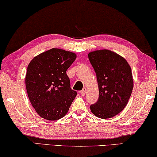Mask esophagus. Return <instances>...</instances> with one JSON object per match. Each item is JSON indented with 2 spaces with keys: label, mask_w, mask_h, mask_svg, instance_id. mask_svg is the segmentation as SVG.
<instances>
[{
  "label": "esophagus",
  "mask_w": 157,
  "mask_h": 157,
  "mask_svg": "<svg viewBox=\"0 0 157 157\" xmlns=\"http://www.w3.org/2000/svg\"><path fill=\"white\" fill-rule=\"evenodd\" d=\"M86 89L85 88H83V89L80 91V94H81L82 96H84L85 94H86Z\"/></svg>",
  "instance_id": "34e87169"
}]
</instances>
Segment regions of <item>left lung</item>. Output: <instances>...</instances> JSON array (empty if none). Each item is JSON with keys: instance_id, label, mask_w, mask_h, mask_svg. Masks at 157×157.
Returning a JSON list of instances; mask_svg holds the SVG:
<instances>
[{"instance_id": "left-lung-1", "label": "left lung", "mask_w": 157, "mask_h": 157, "mask_svg": "<svg viewBox=\"0 0 157 157\" xmlns=\"http://www.w3.org/2000/svg\"><path fill=\"white\" fill-rule=\"evenodd\" d=\"M88 56L99 91L98 101L90 109L96 117L110 119L121 112L129 100L134 87L132 69L124 58L107 49L92 51Z\"/></svg>"}]
</instances>
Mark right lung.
Wrapping results in <instances>:
<instances>
[{"label":"right lung","instance_id":"1","mask_svg":"<svg viewBox=\"0 0 157 157\" xmlns=\"http://www.w3.org/2000/svg\"><path fill=\"white\" fill-rule=\"evenodd\" d=\"M76 58L74 53L51 48L34 57L27 68L25 87L36 113L49 121L61 119L77 92L71 89L66 71Z\"/></svg>","mask_w":157,"mask_h":157}]
</instances>
